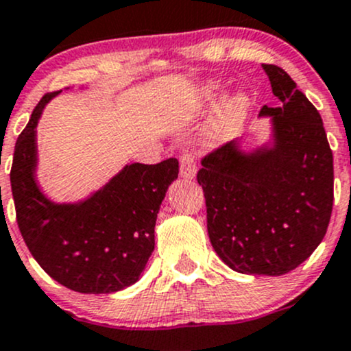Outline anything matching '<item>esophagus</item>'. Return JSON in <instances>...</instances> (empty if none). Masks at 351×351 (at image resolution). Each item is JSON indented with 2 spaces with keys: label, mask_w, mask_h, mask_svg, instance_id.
Returning a JSON list of instances; mask_svg holds the SVG:
<instances>
[{
  "label": "esophagus",
  "mask_w": 351,
  "mask_h": 351,
  "mask_svg": "<svg viewBox=\"0 0 351 351\" xmlns=\"http://www.w3.org/2000/svg\"><path fill=\"white\" fill-rule=\"evenodd\" d=\"M197 173V162L195 158L186 151V153L180 154V175L186 180L195 178Z\"/></svg>",
  "instance_id": "obj_1"
}]
</instances>
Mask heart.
I'll use <instances>...</instances> for the list:
<instances>
[{
	"label": "heart",
	"instance_id": "1",
	"mask_svg": "<svg viewBox=\"0 0 351 351\" xmlns=\"http://www.w3.org/2000/svg\"><path fill=\"white\" fill-rule=\"evenodd\" d=\"M205 95L210 100H215L221 95V88H219L217 83H208L205 86ZM247 108H250V101L241 93L226 98L219 105L217 112H215L210 123H208V129L205 132V143L214 146V144H222L231 139L241 129L244 119H246Z\"/></svg>",
	"mask_w": 351,
	"mask_h": 351
}]
</instances>
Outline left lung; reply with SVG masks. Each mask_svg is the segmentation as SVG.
Instances as JSON below:
<instances>
[{"label": "left lung", "mask_w": 351, "mask_h": 351, "mask_svg": "<svg viewBox=\"0 0 351 351\" xmlns=\"http://www.w3.org/2000/svg\"><path fill=\"white\" fill-rule=\"evenodd\" d=\"M280 107L274 143L243 153L228 143L202 159L197 182L207 205L212 247L232 270L289 274L323 241L332 210V153L323 119L282 67L263 64Z\"/></svg>", "instance_id": "obj_1"}]
</instances>
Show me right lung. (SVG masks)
I'll return each mask as SVG.
<instances>
[{
  "mask_svg": "<svg viewBox=\"0 0 351 351\" xmlns=\"http://www.w3.org/2000/svg\"><path fill=\"white\" fill-rule=\"evenodd\" d=\"M58 93L42 97L16 139L10 173L16 222L32 256L56 282L81 293L117 292L139 280L154 251L156 217L178 178V159L132 162L86 200L54 204L35 180V127Z\"/></svg>",
  "mask_w": 351,
  "mask_h": 351,
  "instance_id": "1",
  "label": "right lung"
}]
</instances>
